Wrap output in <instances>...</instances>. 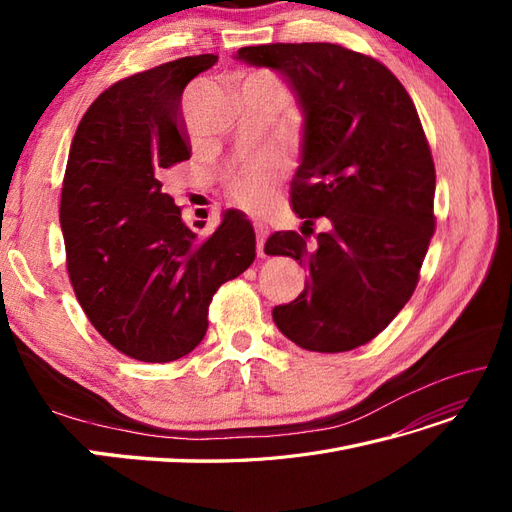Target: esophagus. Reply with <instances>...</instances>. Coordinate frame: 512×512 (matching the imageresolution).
Returning <instances> with one entry per match:
<instances>
[{"label":"esophagus","instance_id":"1","mask_svg":"<svg viewBox=\"0 0 512 512\" xmlns=\"http://www.w3.org/2000/svg\"><path fill=\"white\" fill-rule=\"evenodd\" d=\"M254 230H256V252L258 256H265V239H267V226L256 222L254 224Z\"/></svg>","mask_w":512,"mask_h":512}]
</instances>
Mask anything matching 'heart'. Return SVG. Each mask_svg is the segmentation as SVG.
<instances>
[{
  "label": "heart",
  "mask_w": 512,
  "mask_h": 512,
  "mask_svg": "<svg viewBox=\"0 0 512 512\" xmlns=\"http://www.w3.org/2000/svg\"><path fill=\"white\" fill-rule=\"evenodd\" d=\"M282 166L271 153L260 156L237 166L226 179V188L230 198L247 211H260L267 205V200L280 179Z\"/></svg>",
  "instance_id": "obj_1"
}]
</instances>
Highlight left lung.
<instances>
[{
  "instance_id": "left-lung-1",
  "label": "left lung",
  "mask_w": 512,
  "mask_h": 512,
  "mask_svg": "<svg viewBox=\"0 0 512 512\" xmlns=\"http://www.w3.org/2000/svg\"><path fill=\"white\" fill-rule=\"evenodd\" d=\"M237 59L277 70L292 87L305 130L290 203L303 224H331L316 250L294 230L267 239L265 254L309 271L273 320L305 350L359 348L412 297L436 230V168L416 106L378 59L339 44L243 46Z\"/></svg>"
}]
</instances>
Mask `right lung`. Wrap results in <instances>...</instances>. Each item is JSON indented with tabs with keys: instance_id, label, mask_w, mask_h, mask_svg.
Listing matches in <instances>:
<instances>
[{
	"instance_id": "obj_1",
	"label": "right lung",
	"mask_w": 512,
	"mask_h": 512,
	"mask_svg": "<svg viewBox=\"0 0 512 512\" xmlns=\"http://www.w3.org/2000/svg\"><path fill=\"white\" fill-rule=\"evenodd\" d=\"M218 55L181 57L117 81L72 138L59 224L76 299L96 331L145 363L190 354L207 333L209 303L256 258L237 209L200 239L162 192L164 170L190 160L183 89Z\"/></svg>"
}]
</instances>
